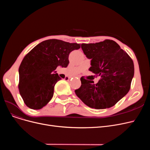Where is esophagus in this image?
Listing matches in <instances>:
<instances>
[{
    "label": "esophagus",
    "instance_id": "obj_1",
    "mask_svg": "<svg viewBox=\"0 0 150 150\" xmlns=\"http://www.w3.org/2000/svg\"><path fill=\"white\" fill-rule=\"evenodd\" d=\"M76 78H80V76H76Z\"/></svg>",
    "mask_w": 150,
    "mask_h": 150
}]
</instances>
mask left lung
<instances>
[{
  "mask_svg": "<svg viewBox=\"0 0 150 150\" xmlns=\"http://www.w3.org/2000/svg\"><path fill=\"white\" fill-rule=\"evenodd\" d=\"M81 49L86 57L91 59L89 70L100 79L95 84L82 76L80 88L75 91L76 95L92 108L113 106L130 89L134 74L132 59L119 44L109 39L82 44Z\"/></svg>",
  "mask_w": 150,
  "mask_h": 150,
  "instance_id": "1",
  "label": "left lung"
}]
</instances>
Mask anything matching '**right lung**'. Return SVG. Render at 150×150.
Returning a JSON list of instances; mask_svg holds the SVG:
<instances>
[{
  "label": "right lung",
  "mask_w": 150,
  "mask_h": 150,
  "mask_svg": "<svg viewBox=\"0 0 150 150\" xmlns=\"http://www.w3.org/2000/svg\"><path fill=\"white\" fill-rule=\"evenodd\" d=\"M80 48L77 43L49 39L39 43L22 59L19 68V93L26 106L40 109L53 96L54 86L61 78L57 67H66L69 53Z\"/></svg>",
  "instance_id": "right-lung-1"
}]
</instances>
